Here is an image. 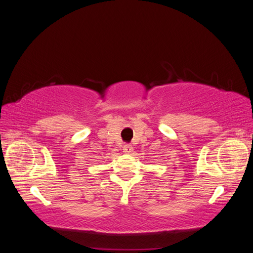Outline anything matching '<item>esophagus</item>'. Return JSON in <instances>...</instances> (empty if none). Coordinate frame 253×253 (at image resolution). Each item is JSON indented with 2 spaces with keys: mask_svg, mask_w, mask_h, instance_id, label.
Instances as JSON below:
<instances>
[{
  "mask_svg": "<svg viewBox=\"0 0 253 253\" xmlns=\"http://www.w3.org/2000/svg\"><path fill=\"white\" fill-rule=\"evenodd\" d=\"M124 152L125 153H131V152H133V147H132V145H129V144H125Z\"/></svg>",
  "mask_w": 253,
  "mask_h": 253,
  "instance_id": "1",
  "label": "esophagus"
}]
</instances>
